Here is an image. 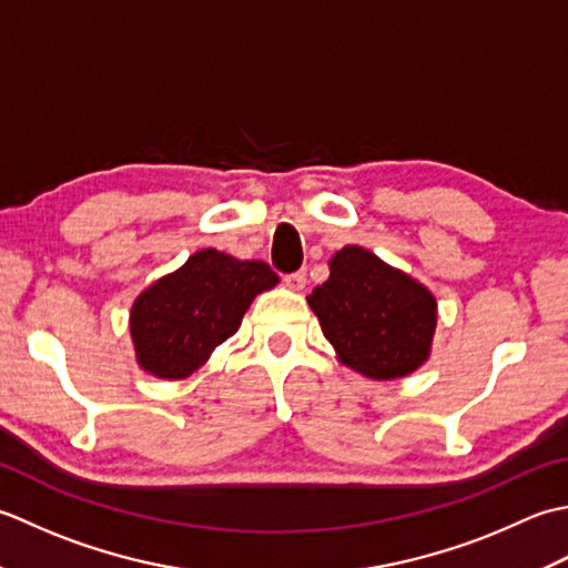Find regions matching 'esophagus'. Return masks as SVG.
Masks as SVG:
<instances>
[{
    "mask_svg": "<svg viewBox=\"0 0 568 568\" xmlns=\"http://www.w3.org/2000/svg\"><path fill=\"white\" fill-rule=\"evenodd\" d=\"M284 282H286L288 288H292V292H301V288L306 286V272L298 270V272H294V274H286Z\"/></svg>",
    "mask_w": 568,
    "mask_h": 568,
    "instance_id": "34e87169",
    "label": "esophagus"
}]
</instances>
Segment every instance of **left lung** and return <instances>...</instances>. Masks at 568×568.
Masks as SVG:
<instances>
[{
	"instance_id": "1",
	"label": "left lung",
	"mask_w": 568,
	"mask_h": 568,
	"mask_svg": "<svg viewBox=\"0 0 568 568\" xmlns=\"http://www.w3.org/2000/svg\"><path fill=\"white\" fill-rule=\"evenodd\" d=\"M306 296L338 361L369 379H399L432 357L438 304L414 276L375 252L345 245Z\"/></svg>"
}]
</instances>
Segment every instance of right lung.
Masks as SVG:
<instances>
[{"label": "right lung", "instance_id": "right-lung-1", "mask_svg": "<svg viewBox=\"0 0 568 568\" xmlns=\"http://www.w3.org/2000/svg\"><path fill=\"white\" fill-rule=\"evenodd\" d=\"M280 284L270 264L199 250L134 298L130 333L136 365L159 379H186L235 335L254 296Z\"/></svg>", "mask_w": 568, "mask_h": 568}]
</instances>
